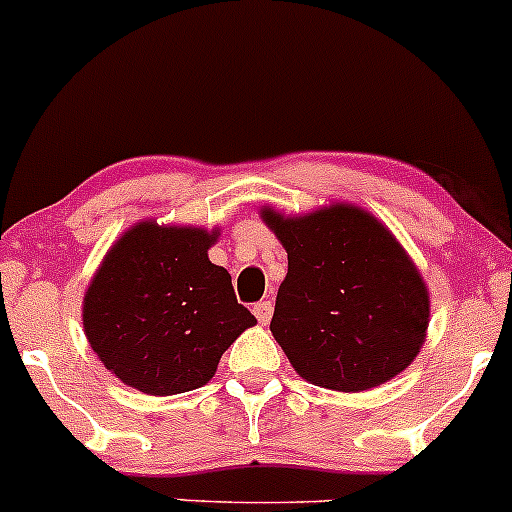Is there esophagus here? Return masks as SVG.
<instances>
[{
  "mask_svg": "<svg viewBox=\"0 0 512 512\" xmlns=\"http://www.w3.org/2000/svg\"><path fill=\"white\" fill-rule=\"evenodd\" d=\"M254 315H256V320H258V323H261V325L271 323V315H273L271 300H261V303H256V305H254Z\"/></svg>",
  "mask_w": 512,
  "mask_h": 512,
  "instance_id": "obj_1",
  "label": "esophagus"
}]
</instances>
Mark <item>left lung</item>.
Returning <instances> with one entry per match:
<instances>
[{"label": "left lung", "mask_w": 512, "mask_h": 512, "mask_svg": "<svg viewBox=\"0 0 512 512\" xmlns=\"http://www.w3.org/2000/svg\"><path fill=\"white\" fill-rule=\"evenodd\" d=\"M288 254L271 333L310 384L362 392L407 370L429 328V291L392 231L355 204L305 217L261 209Z\"/></svg>", "instance_id": "1"}]
</instances>
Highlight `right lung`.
I'll return each instance as SVG.
<instances>
[{
    "mask_svg": "<svg viewBox=\"0 0 512 512\" xmlns=\"http://www.w3.org/2000/svg\"><path fill=\"white\" fill-rule=\"evenodd\" d=\"M217 236L150 219L105 254L83 298V330L120 382L155 397L202 387L231 342L256 325L229 271L209 261Z\"/></svg>",
    "mask_w": 512,
    "mask_h": 512,
    "instance_id": "right-lung-1",
    "label": "right lung"
}]
</instances>
